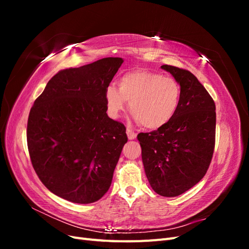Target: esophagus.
Listing matches in <instances>:
<instances>
[{
	"instance_id": "1",
	"label": "esophagus",
	"mask_w": 249,
	"mask_h": 249,
	"mask_svg": "<svg viewBox=\"0 0 249 249\" xmlns=\"http://www.w3.org/2000/svg\"><path fill=\"white\" fill-rule=\"evenodd\" d=\"M126 135H127V138H129L130 140H133L137 137V134L131 129H126Z\"/></svg>"
}]
</instances>
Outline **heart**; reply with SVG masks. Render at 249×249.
I'll return each instance as SVG.
<instances>
[{"instance_id":"heart-1","label":"heart","mask_w":249,"mask_h":249,"mask_svg":"<svg viewBox=\"0 0 249 249\" xmlns=\"http://www.w3.org/2000/svg\"><path fill=\"white\" fill-rule=\"evenodd\" d=\"M182 99L178 82L171 77L146 70L126 72L118 81V89L108 86L105 91L107 110L113 118L130 103L136 123L149 130H158L176 116Z\"/></svg>"}]
</instances>
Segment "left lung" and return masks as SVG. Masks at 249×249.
I'll return each instance as SVG.
<instances>
[{
  "label": "left lung",
  "mask_w": 249,
  "mask_h": 249,
  "mask_svg": "<svg viewBox=\"0 0 249 249\" xmlns=\"http://www.w3.org/2000/svg\"><path fill=\"white\" fill-rule=\"evenodd\" d=\"M170 72L180 86L182 99L176 116L165 126L138 134L145 175L153 190L175 197L205 177L215 146V103L189 71L171 65Z\"/></svg>",
  "instance_id": "8db88e82"
}]
</instances>
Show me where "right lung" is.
<instances>
[{"label":"right lung","instance_id":"obj_1","mask_svg":"<svg viewBox=\"0 0 249 249\" xmlns=\"http://www.w3.org/2000/svg\"><path fill=\"white\" fill-rule=\"evenodd\" d=\"M123 62L109 57L60 71L30 111L33 168L59 197L91 203L109 190L127 137L125 126L108 116L105 91Z\"/></svg>","mask_w":249,"mask_h":249}]
</instances>
